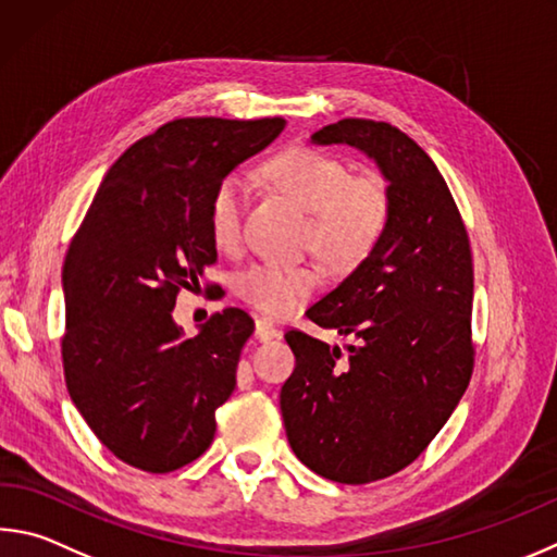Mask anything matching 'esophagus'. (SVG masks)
<instances>
[{
    "mask_svg": "<svg viewBox=\"0 0 557 557\" xmlns=\"http://www.w3.org/2000/svg\"><path fill=\"white\" fill-rule=\"evenodd\" d=\"M277 336H280V331L272 326V321H268V319H258L256 321V338L258 341L268 343V341H275Z\"/></svg>",
    "mask_w": 557,
    "mask_h": 557,
    "instance_id": "obj_1",
    "label": "esophagus"
}]
</instances>
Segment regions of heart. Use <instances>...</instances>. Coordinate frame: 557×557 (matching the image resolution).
Instances as JSON below:
<instances>
[{
  "instance_id": "obj_1",
  "label": "heart",
  "mask_w": 557,
  "mask_h": 557,
  "mask_svg": "<svg viewBox=\"0 0 557 557\" xmlns=\"http://www.w3.org/2000/svg\"><path fill=\"white\" fill-rule=\"evenodd\" d=\"M265 173L282 195L309 211L305 244L333 268H356L389 224L392 197L377 175H350L338 156L313 146H292L270 158ZM248 185L226 175L209 199V234L221 250H234L244 236ZM317 262H260L238 277V295L268 317H289L321 287Z\"/></svg>"
}]
</instances>
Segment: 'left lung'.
<instances>
[{
  "label": "left lung",
  "instance_id": "1",
  "mask_svg": "<svg viewBox=\"0 0 557 557\" xmlns=\"http://www.w3.org/2000/svg\"><path fill=\"white\" fill-rule=\"evenodd\" d=\"M348 144L389 182L392 214L375 250L307 317L356 338L341 348L292 329L295 372L280 409L289 446L321 478L368 484L411 465L468 389L472 250L446 180L397 126L343 119L311 136Z\"/></svg>",
  "mask_w": 557,
  "mask_h": 557
}]
</instances>
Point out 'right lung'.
<instances>
[{"label":"right lung","mask_w":557,"mask_h":557,"mask_svg":"<svg viewBox=\"0 0 557 557\" xmlns=\"http://www.w3.org/2000/svg\"><path fill=\"white\" fill-rule=\"evenodd\" d=\"M285 124L168 121L109 168L67 248L60 352L70 399L131 468L173 472L214 441V413L236 387L256 323L228 307L185 338L173 309L216 262L214 187Z\"/></svg>","instance_id":"add662e5"}]
</instances>
